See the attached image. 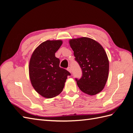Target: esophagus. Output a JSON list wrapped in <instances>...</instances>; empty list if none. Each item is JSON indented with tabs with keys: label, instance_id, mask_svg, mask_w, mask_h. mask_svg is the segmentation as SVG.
<instances>
[{
	"label": "esophagus",
	"instance_id": "esophagus-1",
	"mask_svg": "<svg viewBox=\"0 0 133 133\" xmlns=\"http://www.w3.org/2000/svg\"><path fill=\"white\" fill-rule=\"evenodd\" d=\"M67 70L68 71H69V72L71 73V68L70 67H68L67 68Z\"/></svg>",
	"mask_w": 133,
	"mask_h": 133
}]
</instances>
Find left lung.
I'll return each instance as SVG.
<instances>
[{
    "instance_id": "obj_1",
    "label": "left lung",
    "mask_w": 133,
    "mask_h": 133,
    "mask_svg": "<svg viewBox=\"0 0 133 133\" xmlns=\"http://www.w3.org/2000/svg\"><path fill=\"white\" fill-rule=\"evenodd\" d=\"M69 44L82 70L81 78H75L78 87L87 95L97 94L102 91L109 76V62L105 50L88 37L71 39Z\"/></svg>"
}]
</instances>
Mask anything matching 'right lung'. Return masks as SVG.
I'll return each instance as SVG.
<instances>
[{
	"mask_svg": "<svg viewBox=\"0 0 133 133\" xmlns=\"http://www.w3.org/2000/svg\"><path fill=\"white\" fill-rule=\"evenodd\" d=\"M63 44L62 40H47L33 52L29 64L31 84L38 94L47 98L62 92L68 75V70L59 66L60 60L55 54Z\"/></svg>",
	"mask_w": 133,
	"mask_h": 133,
	"instance_id": "obj_1",
	"label": "right lung"
}]
</instances>
